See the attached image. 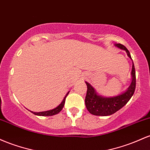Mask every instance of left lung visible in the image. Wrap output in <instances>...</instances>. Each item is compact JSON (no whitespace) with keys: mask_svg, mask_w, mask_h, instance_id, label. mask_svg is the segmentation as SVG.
I'll return each mask as SVG.
<instances>
[{"mask_svg":"<svg viewBox=\"0 0 150 150\" xmlns=\"http://www.w3.org/2000/svg\"><path fill=\"white\" fill-rule=\"evenodd\" d=\"M115 46L121 50H125L127 52V56L132 59L129 52L124 45L121 44H115ZM131 75L132 82L127 90L121 94L112 97H103L98 95L93 87L86 81L87 85V92L85 98V104L88 112L94 115L107 116L115 113L122 108L129 101L135 90L136 76L133 62Z\"/></svg>","mask_w":150,"mask_h":150,"instance_id":"8db88e82","label":"left lung"}]
</instances>
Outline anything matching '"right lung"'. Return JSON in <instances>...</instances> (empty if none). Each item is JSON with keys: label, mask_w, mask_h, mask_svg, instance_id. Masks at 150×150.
<instances>
[{"label": "right lung", "mask_w": 150, "mask_h": 150, "mask_svg": "<svg viewBox=\"0 0 150 150\" xmlns=\"http://www.w3.org/2000/svg\"><path fill=\"white\" fill-rule=\"evenodd\" d=\"M69 93V91L66 94V96H65V97L64 98L63 100H62L61 103L59 104V105H58V106L55 108L52 109V110H47V111H42V112H33V114H35V115H39V116H52V115H56V114L59 113L61 110H62V108H63L64 105V103H65V100H66V98L67 96V95H68Z\"/></svg>", "instance_id": "right-lung-1"}]
</instances>
